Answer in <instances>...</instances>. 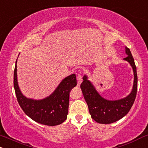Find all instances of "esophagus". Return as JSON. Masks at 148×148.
Here are the masks:
<instances>
[{
  "mask_svg": "<svg viewBox=\"0 0 148 148\" xmlns=\"http://www.w3.org/2000/svg\"><path fill=\"white\" fill-rule=\"evenodd\" d=\"M77 81H78L77 85H81V83H82V81H83V76H82L81 74H78V76H77Z\"/></svg>",
  "mask_w": 148,
  "mask_h": 148,
  "instance_id": "1",
  "label": "esophagus"
}]
</instances>
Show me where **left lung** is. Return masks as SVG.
Instances as JSON below:
<instances>
[{
  "mask_svg": "<svg viewBox=\"0 0 148 148\" xmlns=\"http://www.w3.org/2000/svg\"><path fill=\"white\" fill-rule=\"evenodd\" d=\"M127 56L124 58L132 67L134 71V81L132 91L125 99L118 101H108L98 94L86 76H83V81L81 84V88L92 118L99 123L109 124L116 122L127 114L132 107L136 97L137 74L134 58L129 48L125 47Z\"/></svg>",
  "mask_w": 148,
  "mask_h": 148,
  "instance_id": "1",
  "label": "left lung"
}]
</instances>
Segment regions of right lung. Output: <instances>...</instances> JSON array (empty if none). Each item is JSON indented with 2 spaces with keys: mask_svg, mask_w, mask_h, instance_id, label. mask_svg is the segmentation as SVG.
I'll return each mask as SVG.
<instances>
[{
  "mask_svg": "<svg viewBox=\"0 0 148 148\" xmlns=\"http://www.w3.org/2000/svg\"><path fill=\"white\" fill-rule=\"evenodd\" d=\"M16 61L14 72V87L17 101L28 116L42 125L54 126L66 120L68 113L69 93L76 85L74 74L67 76L49 97L40 101L27 99L21 94L17 82Z\"/></svg>",
  "mask_w": 148,
  "mask_h": 148,
  "instance_id": "obj_1",
  "label": "right lung"
}]
</instances>
